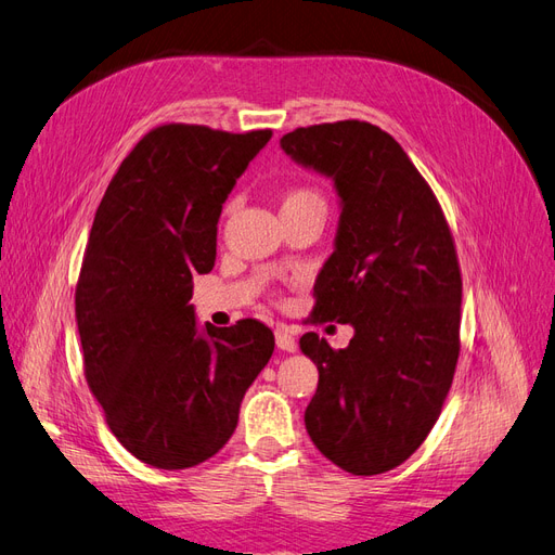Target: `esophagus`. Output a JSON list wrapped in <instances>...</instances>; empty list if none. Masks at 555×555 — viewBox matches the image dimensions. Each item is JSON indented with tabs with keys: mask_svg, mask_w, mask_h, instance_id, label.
Here are the masks:
<instances>
[{
	"mask_svg": "<svg viewBox=\"0 0 555 555\" xmlns=\"http://www.w3.org/2000/svg\"><path fill=\"white\" fill-rule=\"evenodd\" d=\"M275 343L280 349L284 351H296V338L287 331V328H278L275 331Z\"/></svg>",
	"mask_w": 555,
	"mask_h": 555,
	"instance_id": "1",
	"label": "esophagus"
}]
</instances>
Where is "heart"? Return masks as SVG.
<instances>
[{"label": "heart", "instance_id": "b5f03b06", "mask_svg": "<svg viewBox=\"0 0 555 555\" xmlns=\"http://www.w3.org/2000/svg\"><path fill=\"white\" fill-rule=\"evenodd\" d=\"M296 210H324L326 212V198L314 188H289L282 194V212H296Z\"/></svg>", "mask_w": 555, "mask_h": 555}]
</instances>
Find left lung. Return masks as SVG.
<instances>
[{"instance_id":"obj_1","label":"left lung","mask_w":555,"mask_h":555,"mask_svg":"<svg viewBox=\"0 0 555 555\" xmlns=\"http://www.w3.org/2000/svg\"><path fill=\"white\" fill-rule=\"evenodd\" d=\"M280 145L335 180L343 215L314 284L312 324H351L349 347L317 333L306 410L314 447L345 473H389L438 422L461 354L463 280L438 196L398 141L361 120L298 127Z\"/></svg>"}]
</instances>
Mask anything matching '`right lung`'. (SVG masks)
Here are the masks:
<instances>
[{
	"instance_id": "1",
	"label": "right lung",
	"mask_w": 555,
	"mask_h": 555,
	"mask_svg": "<svg viewBox=\"0 0 555 555\" xmlns=\"http://www.w3.org/2000/svg\"><path fill=\"white\" fill-rule=\"evenodd\" d=\"M271 137L159 125L96 208L76 284L82 365L117 442L153 467L215 456L275 349L257 319L198 333L190 306L194 275L215 266L222 204Z\"/></svg>"
}]
</instances>
